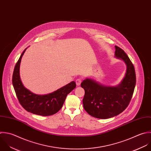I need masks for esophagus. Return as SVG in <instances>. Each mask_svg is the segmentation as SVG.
Wrapping results in <instances>:
<instances>
[{
	"mask_svg": "<svg viewBox=\"0 0 151 151\" xmlns=\"http://www.w3.org/2000/svg\"><path fill=\"white\" fill-rule=\"evenodd\" d=\"M81 82H82V80H81V79H77L76 80V85H78V86H79L80 85H81Z\"/></svg>",
	"mask_w": 151,
	"mask_h": 151,
	"instance_id": "obj_1",
	"label": "esophagus"
}]
</instances>
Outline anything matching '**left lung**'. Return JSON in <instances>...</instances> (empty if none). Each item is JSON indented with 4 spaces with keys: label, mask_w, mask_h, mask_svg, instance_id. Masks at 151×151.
<instances>
[{
    "label": "left lung",
    "mask_w": 151,
    "mask_h": 151,
    "mask_svg": "<svg viewBox=\"0 0 151 151\" xmlns=\"http://www.w3.org/2000/svg\"><path fill=\"white\" fill-rule=\"evenodd\" d=\"M115 56L122 60L127 66L126 73L116 86H105L89 78L81 83L85 90L83 105L85 110L92 116L108 119L122 112L128 106L136 85L134 66L126 53L115 46Z\"/></svg>",
    "instance_id": "left-lung-1"
}]
</instances>
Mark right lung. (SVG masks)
I'll use <instances>...</instances> for the list:
<instances>
[{
	"mask_svg": "<svg viewBox=\"0 0 151 151\" xmlns=\"http://www.w3.org/2000/svg\"><path fill=\"white\" fill-rule=\"evenodd\" d=\"M26 48L21 54L13 70L12 83L17 98L27 112L41 116H50L57 113L62 107L66 98L76 88L74 81L46 95H37L26 88L20 76V65Z\"/></svg>",
	"mask_w": 151,
	"mask_h": 151,
	"instance_id": "right-lung-1",
	"label": "right lung"
}]
</instances>
